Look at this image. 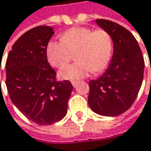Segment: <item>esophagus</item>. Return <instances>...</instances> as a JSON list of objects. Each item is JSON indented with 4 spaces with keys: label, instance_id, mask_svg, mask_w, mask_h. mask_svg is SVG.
<instances>
[{
    "label": "esophagus",
    "instance_id": "obj_1",
    "mask_svg": "<svg viewBox=\"0 0 151 151\" xmlns=\"http://www.w3.org/2000/svg\"><path fill=\"white\" fill-rule=\"evenodd\" d=\"M72 85H73V87H76L77 85H78V81H72Z\"/></svg>",
    "mask_w": 151,
    "mask_h": 151
}]
</instances>
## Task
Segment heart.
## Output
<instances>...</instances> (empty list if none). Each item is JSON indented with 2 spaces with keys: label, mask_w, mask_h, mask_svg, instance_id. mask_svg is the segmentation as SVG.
<instances>
[{
  "label": "heart",
  "mask_w": 151,
  "mask_h": 151,
  "mask_svg": "<svg viewBox=\"0 0 151 151\" xmlns=\"http://www.w3.org/2000/svg\"><path fill=\"white\" fill-rule=\"evenodd\" d=\"M75 51L77 62L60 71L62 79L79 80L91 71L98 73L104 70L111 56L112 40L103 29L92 31L87 27H73L61 35L60 41L50 40L46 54L52 66L60 68L67 64L69 52Z\"/></svg>",
  "instance_id": "b5f03b06"
}]
</instances>
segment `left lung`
<instances>
[{"label": "left lung", "instance_id": "1", "mask_svg": "<svg viewBox=\"0 0 151 151\" xmlns=\"http://www.w3.org/2000/svg\"><path fill=\"white\" fill-rule=\"evenodd\" d=\"M113 42L111 60L103 75L89 82L88 104L97 114L118 116L134 103L144 78V60L133 35L116 22L96 20Z\"/></svg>", "mask_w": 151, "mask_h": 151}]
</instances>
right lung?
<instances>
[{
  "instance_id": "obj_1",
  "label": "right lung",
  "mask_w": 151,
  "mask_h": 151,
  "mask_svg": "<svg viewBox=\"0 0 151 151\" xmlns=\"http://www.w3.org/2000/svg\"><path fill=\"white\" fill-rule=\"evenodd\" d=\"M53 34L48 26L30 29L13 45L6 62L11 101L40 125H50L65 117L73 88L68 80H56V72L47 62L46 48Z\"/></svg>"
}]
</instances>
